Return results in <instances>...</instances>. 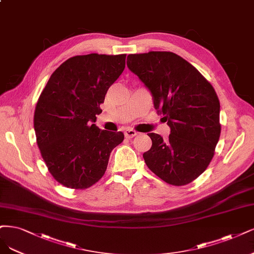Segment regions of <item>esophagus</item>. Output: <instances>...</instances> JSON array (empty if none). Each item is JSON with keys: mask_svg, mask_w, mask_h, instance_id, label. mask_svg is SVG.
<instances>
[{"mask_svg": "<svg viewBox=\"0 0 254 254\" xmlns=\"http://www.w3.org/2000/svg\"><path fill=\"white\" fill-rule=\"evenodd\" d=\"M135 135H137V132L135 130L132 129H128L125 131V137L126 138H131V137H134Z\"/></svg>", "mask_w": 254, "mask_h": 254, "instance_id": "1", "label": "esophagus"}]
</instances>
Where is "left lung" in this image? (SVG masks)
I'll use <instances>...</instances> for the list:
<instances>
[{"label": "left lung", "instance_id": "1", "mask_svg": "<svg viewBox=\"0 0 254 254\" xmlns=\"http://www.w3.org/2000/svg\"><path fill=\"white\" fill-rule=\"evenodd\" d=\"M127 66L150 91L154 108L170 127L168 139L148 133L144 152L154 174L174 186L187 185L211 162L221 134L220 101L195 67L169 51L129 55Z\"/></svg>", "mask_w": 254, "mask_h": 254}]
</instances>
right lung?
Masks as SVG:
<instances>
[{
	"mask_svg": "<svg viewBox=\"0 0 254 254\" xmlns=\"http://www.w3.org/2000/svg\"><path fill=\"white\" fill-rule=\"evenodd\" d=\"M126 55L75 56L60 65L43 89L33 118L37 143L60 184L86 189L107 169L124 133L94 123L109 87L125 68Z\"/></svg>",
	"mask_w": 254,
	"mask_h": 254,
	"instance_id": "add662e5",
	"label": "right lung"
}]
</instances>
